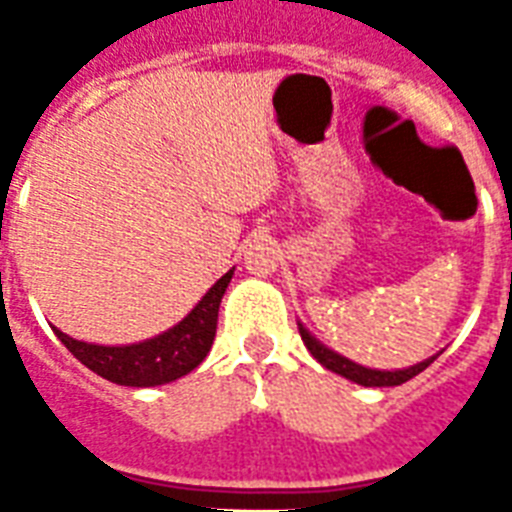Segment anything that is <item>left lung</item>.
Instances as JSON below:
<instances>
[{"mask_svg": "<svg viewBox=\"0 0 512 512\" xmlns=\"http://www.w3.org/2000/svg\"><path fill=\"white\" fill-rule=\"evenodd\" d=\"M300 337H303L305 348L311 350V356L319 361L321 366H327L329 372L340 374V377H345V380H353L358 382V385H366V388H388V385H401V382L412 380V377H417V374L422 372V369H428L433 361H436V356L428 358V361H422V364H414L409 366V369H398V372H380V369H366V366L361 364H353V361H348V358H342L340 353H335V350L324 348L316 337L308 332V329L300 324Z\"/></svg>", "mask_w": 512, "mask_h": 512, "instance_id": "1", "label": "left lung"}]
</instances>
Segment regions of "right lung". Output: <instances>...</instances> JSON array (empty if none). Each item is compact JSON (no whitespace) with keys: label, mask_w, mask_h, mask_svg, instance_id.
Wrapping results in <instances>:
<instances>
[{"label":"right lung","mask_w":512,"mask_h":512,"mask_svg":"<svg viewBox=\"0 0 512 512\" xmlns=\"http://www.w3.org/2000/svg\"><path fill=\"white\" fill-rule=\"evenodd\" d=\"M233 271H228L199 305L185 316L177 327L167 329L154 340L135 342V345H92V342L74 340L55 329L58 340L82 361L87 369L100 374L103 380L130 388H154L164 382L180 380L207 358L212 340L217 332V311L225 295V287L231 281Z\"/></svg>","instance_id":"obj_1"}]
</instances>
